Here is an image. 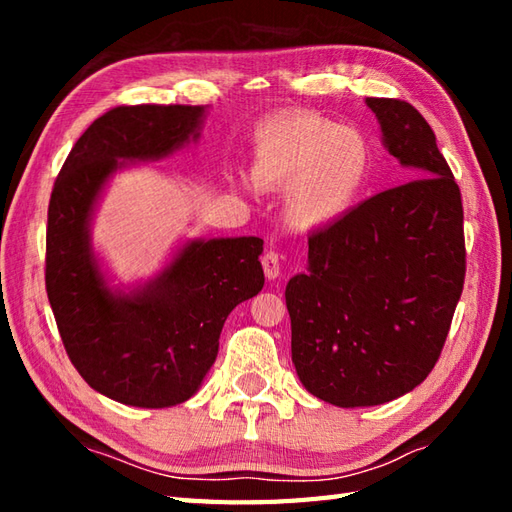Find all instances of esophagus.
Instances as JSON below:
<instances>
[{"label":"esophagus","mask_w":512,"mask_h":512,"mask_svg":"<svg viewBox=\"0 0 512 512\" xmlns=\"http://www.w3.org/2000/svg\"><path fill=\"white\" fill-rule=\"evenodd\" d=\"M262 266H264V273L268 279H277L281 273V262H279V253L275 250H266L264 257H262Z\"/></svg>","instance_id":"esophagus-1"}]
</instances>
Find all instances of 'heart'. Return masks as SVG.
Returning a JSON list of instances; mask_svg holds the SVG:
<instances>
[{"mask_svg": "<svg viewBox=\"0 0 512 512\" xmlns=\"http://www.w3.org/2000/svg\"><path fill=\"white\" fill-rule=\"evenodd\" d=\"M369 173L365 136L325 116H281L255 132L250 176L259 187L286 191L288 220L306 231L350 213Z\"/></svg>", "mask_w": 512, "mask_h": 512, "instance_id": "b5f03b06", "label": "heart"}]
</instances>
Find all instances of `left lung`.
Wrapping results in <instances>:
<instances>
[{
  "label": "left lung",
  "instance_id": "1",
  "mask_svg": "<svg viewBox=\"0 0 512 512\" xmlns=\"http://www.w3.org/2000/svg\"><path fill=\"white\" fill-rule=\"evenodd\" d=\"M411 178L308 237L286 286L292 363L312 396L374 407L418 387L447 341L464 273L460 187L416 107L365 99Z\"/></svg>",
  "mask_w": 512,
  "mask_h": 512
}]
</instances>
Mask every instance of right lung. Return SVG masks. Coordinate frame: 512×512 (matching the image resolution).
Segmentation results:
<instances>
[{"label": "right lung", "instance_id": "right-lung-1", "mask_svg": "<svg viewBox=\"0 0 512 512\" xmlns=\"http://www.w3.org/2000/svg\"><path fill=\"white\" fill-rule=\"evenodd\" d=\"M204 105H121L85 129L54 182L46 290L76 372L129 407L189 400L215 363L224 321L264 288V239H189L143 284L112 288L92 248L105 184L132 162H154L200 138Z\"/></svg>", "mask_w": 512, "mask_h": 512}]
</instances>
